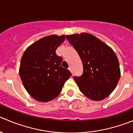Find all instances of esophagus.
I'll list each match as a JSON object with an SVG mask.
<instances>
[{"label": "esophagus", "instance_id": "1", "mask_svg": "<svg viewBox=\"0 0 133 133\" xmlns=\"http://www.w3.org/2000/svg\"><path fill=\"white\" fill-rule=\"evenodd\" d=\"M68 69H69V70L70 71H71V73H72V75H73V70H72V68H71V67H69V68H68Z\"/></svg>", "mask_w": 133, "mask_h": 133}]
</instances>
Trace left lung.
<instances>
[{
    "instance_id": "left-lung-1",
    "label": "left lung",
    "mask_w": 133,
    "mask_h": 133,
    "mask_svg": "<svg viewBox=\"0 0 133 133\" xmlns=\"http://www.w3.org/2000/svg\"><path fill=\"white\" fill-rule=\"evenodd\" d=\"M83 65L81 77H74L81 92L94 101L107 97L120 78L118 59L110 47L88 33L67 35Z\"/></svg>"
}]
</instances>
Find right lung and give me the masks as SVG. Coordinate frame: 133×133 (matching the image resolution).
<instances>
[{
    "instance_id": "right-lung-1",
    "label": "right lung",
    "mask_w": 133,
    "mask_h": 133,
    "mask_svg": "<svg viewBox=\"0 0 133 133\" xmlns=\"http://www.w3.org/2000/svg\"><path fill=\"white\" fill-rule=\"evenodd\" d=\"M65 38L64 35L44 37L30 45L22 56L19 75L26 90L37 101L48 102L56 97L71 76L62 67V58L56 54Z\"/></svg>"
}]
</instances>
